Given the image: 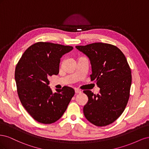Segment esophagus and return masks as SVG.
<instances>
[{"mask_svg": "<svg viewBox=\"0 0 149 149\" xmlns=\"http://www.w3.org/2000/svg\"><path fill=\"white\" fill-rule=\"evenodd\" d=\"M75 93H76V94L81 93V90H80V89H79L76 88V89H75Z\"/></svg>", "mask_w": 149, "mask_h": 149, "instance_id": "1", "label": "esophagus"}]
</instances>
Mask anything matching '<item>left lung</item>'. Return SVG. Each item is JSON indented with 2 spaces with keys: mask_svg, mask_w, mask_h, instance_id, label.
Returning <instances> with one entry per match:
<instances>
[{
  "mask_svg": "<svg viewBox=\"0 0 149 149\" xmlns=\"http://www.w3.org/2000/svg\"><path fill=\"white\" fill-rule=\"evenodd\" d=\"M76 48L89 58L91 80L100 88L97 94L83 91L88 97L84 115L96 126L109 125L123 114L129 101L132 75L127 61L120 49L111 44L94 43Z\"/></svg>",
  "mask_w": 149,
  "mask_h": 149,
  "instance_id": "left-lung-1",
  "label": "left lung"
}]
</instances>
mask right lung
<instances>
[{
	"label": "right lung",
	"mask_w": 149,
	"mask_h": 149,
	"mask_svg": "<svg viewBox=\"0 0 149 149\" xmlns=\"http://www.w3.org/2000/svg\"><path fill=\"white\" fill-rule=\"evenodd\" d=\"M73 49L49 42H37L26 49L17 64L15 79L22 106L37 122L49 124L64 114L74 90L69 86L53 93L49 78L59 73L60 58Z\"/></svg>",
	"instance_id": "add662e5"
}]
</instances>
